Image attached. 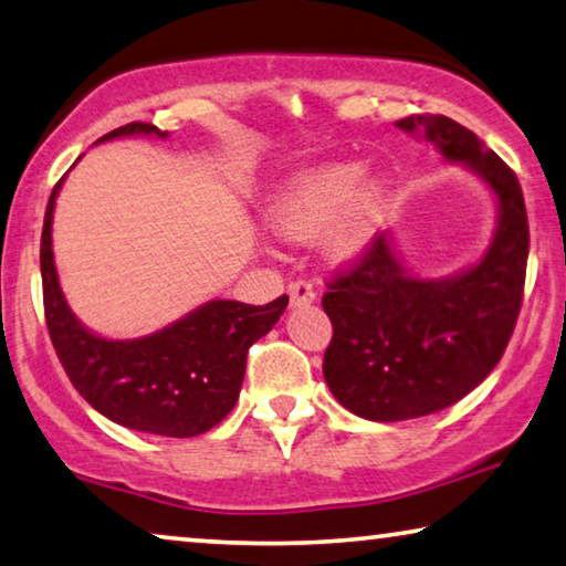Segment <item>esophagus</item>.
Instances as JSON below:
<instances>
[{
  "label": "esophagus",
  "mask_w": 566,
  "mask_h": 566,
  "mask_svg": "<svg viewBox=\"0 0 566 566\" xmlns=\"http://www.w3.org/2000/svg\"><path fill=\"white\" fill-rule=\"evenodd\" d=\"M290 297H292L294 307H300V304L315 302L317 290H315V284H312L310 280H294V282H290Z\"/></svg>",
  "instance_id": "obj_1"
}]
</instances>
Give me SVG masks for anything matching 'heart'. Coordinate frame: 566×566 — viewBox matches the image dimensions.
Segmentation results:
<instances>
[{"mask_svg":"<svg viewBox=\"0 0 566 566\" xmlns=\"http://www.w3.org/2000/svg\"><path fill=\"white\" fill-rule=\"evenodd\" d=\"M360 181V164H327L304 170L276 201L274 229L286 239H310L335 220L327 247L335 254H353L370 239L385 203L380 181Z\"/></svg>","mask_w":566,"mask_h":566,"instance_id":"b5f03b06","label":"heart"}]
</instances>
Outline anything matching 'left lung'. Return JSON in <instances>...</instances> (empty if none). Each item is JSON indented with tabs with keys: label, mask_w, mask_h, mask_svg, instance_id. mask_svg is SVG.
Returning <instances> with one entry per match:
<instances>
[{
	"label": "left lung",
	"mask_w": 566,
	"mask_h": 566,
	"mask_svg": "<svg viewBox=\"0 0 566 566\" xmlns=\"http://www.w3.org/2000/svg\"><path fill=\"white\" fill-rule=\"evenodd\" d=\"M448 160L476 170L499 199V229L486 256L459 276L412 280L375 234L360 256L327 280L332 322L322 373L332 396L367 420L420 418L476 388L504 357L524 300L528 221L518 178L469 128L446 115H410Z\"/></svg>",
	"instance_id": "left-lung-1"
}]
</instances>
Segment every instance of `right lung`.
I'll list each match as a JSON object with an SVG mask.
<instances>
[{"instance_id": "1", "label": "right lung", "mask_w": 566, "mask_h": 566, "mask_svg": "<svg viewBox=\"0 0 566 566\" xmlns=\"http://www.w3.org/2000/svg\"><path fill=\"white\" fill-rule=\"evenodd\" d=\"M133 133L166 136L150 123H128L101 140ZM44 211L40 269L50 339L70 382L90 406L118 426L168 438L201 436L237 406L249 347L276 325L290 297L269 304L206 302L176 325L140 339H103L73 317L52 259V209Z\"/></svg>"}]
</instances>
